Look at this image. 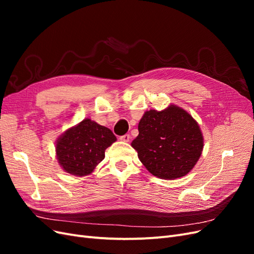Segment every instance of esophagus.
<instances>
[{
  "instance_id": "1",
  "label": "esophagus",
  "mask_w": 254,
  "mask_h": 254,
  "mask_svg": "<svg viewBox=\"0 0 254 254\" xmlns=\"http://www.w3.org/2000/svg\"><path fill=\"white\" fill-rule=\"evenodd\" d=\"M130 139H131V136H130V134H124L120 136V140L123 141V142H129Z\"/></svg>"
}]
</instances>
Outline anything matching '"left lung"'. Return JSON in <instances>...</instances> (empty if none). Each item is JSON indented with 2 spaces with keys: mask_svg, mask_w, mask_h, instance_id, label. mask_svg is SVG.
<instances>
[{
  "mask_svg": "<svg viewBox=\"0 0 254 254\" xmlns=\"http://www.w3.org/2000/svg\"><path fill=\"white\" fill-rule=\"evenodd\" d=\"M137 129L139 135L131 146L143 165L158 178L174 180L186 176L201 156L200 127L180 107L146 111Z\"/></svg>",
  "mask_w": 254,
  "mask_h": 254,
  "instance_id": "obj_1",
  "label": "left lung"
}]
</instances>
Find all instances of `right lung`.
I'll list each match as a JSON object with an SVG mask.
<instances>
[{"instance_id":"1","label":"right lung","mask_w":254,"mask_h":254,"mask_svg":"<svg viewBox=\"0 0 254 254\" xmlns=\"http://www.w3.org/2000/svg\"><path fill=\"white\" fill-rule=\"evenodd\" d=\"M117 141L109 128L84 119L67 129L56 143V155L64 171L73 176L90 175L105 158V150Z\"/></svg>"}]
</instances>
